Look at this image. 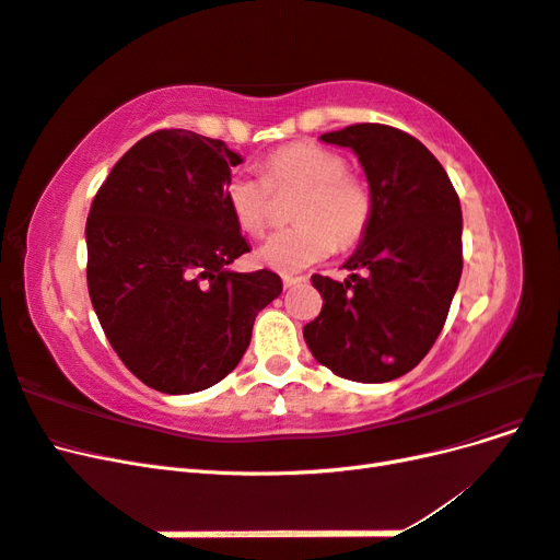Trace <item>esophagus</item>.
Segmentation results:
<instances>
[{
    "label": "esophagus",
    "mask_w": 560,
    "mask_h": 560,
    "mask_svg": "<svg viewBox=\"0 0 560 560\" xmlns=\"http://www.w3.org/2000/svg\"><path fill=\"white\" fill-rule=\"evenodd\" d=\"M301 282H306V278H299V276H282V284L284 290H290V287H296Z\"/></svg>",
    "instance_id": "34e87169"
}]
</instances>
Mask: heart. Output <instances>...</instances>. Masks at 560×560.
Instances as JSON below:
<instances>
[{"label":"heart","mask_w":560,"mask_h":560,"mask_svg":"<svg viewBox=\"0 0 560 560\" xmlns=\"http://www.w3.org/2000/svg\"><path fill=\"white\" fill-rule=\"evenodd\" d=\"M273 194H301L292 210L299 226L270 235L259 247V261L284 276L325 261L336 245L350 249L362 243L374 219L366 179L348 171L343 154L317 142L287 144L266 159L264 175L238 173L226 182V206L252 238L270 224Z\"/></svg>","instance_id":"1"}]
</instances>
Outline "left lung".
<instances>
[{
    "mask_svg": "<svg viewBox=\"0 0 560 560\" xmlns=\"http://www.w3.org/2000/svg\"><path fill=\"white\" fill-rule=\"evenodd\" d=\"M322 142L358 154L374 219L338 282L313 276L319 315L303 327L313 358L360 383L399 378L442 334L463 273V212L453 184L430 149L393 126L354 124Z\"/></svg>",
    "mask_w": 560,
    "mask_h": 560,
    "instance_id": "obj_1",
    "label": "left lung"
}]
</instances>
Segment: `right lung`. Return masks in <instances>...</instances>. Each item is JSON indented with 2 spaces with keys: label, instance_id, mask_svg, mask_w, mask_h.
Wrapping results in <instances>:
<instances>
[{
  "label": "right lung",
  "instance_id": "obj_1",
  "mask_svg": "<svg viewBox=\"0 0 560 560\" xmlns=\"http://www.w3.org/2000/svg\"><path fill=\"white\" fill-rule=\"evenodd\" d=\"M241 161L222 140L156 130L116 161L93 198L91 303L114 352L159 393L189 395L229 376L259 311L282 292L270 270H229L249 252L224 198Z\"/></svg>",
  "mask_w": 560,
  "mask_h": 560
}]
</instances>
